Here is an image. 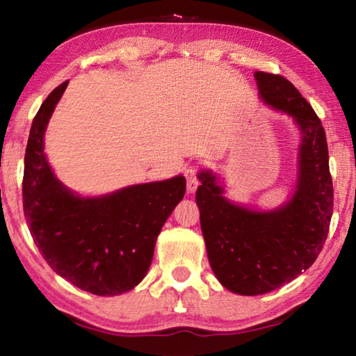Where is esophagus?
<instances>
[{
    "label": "esophagus",
    "mask_w": 356,
    "mask_h": 356,
    "mask_svg": "<svg viewBox=\"0 0 356 356\" xmlns=\"http://www.w3.org/2000/svg\"><path fill=\"white\" fill-rule=\"evenodd\" d=\"M185 177H186V190H188V193H195L197 186H200V179H197L196 168L190 166L188 170L185 171Z\"/></svg>",
    "instance_id": "esophagus-1"
}]
</instances>
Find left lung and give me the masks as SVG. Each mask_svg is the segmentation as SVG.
<instances>
[{"instance_id": "1", "label": "left lung", "mask_w": 356, "mask_h": 356, "mask_svg": "<svg viewBox=\"0 0 356 356\" xmlns=\"http://www.w3.org/2000/svg\"><path fill=\"white\" fill-rule=\"evenodd\" d=\"M265 104L292 116L301 130L298 179L284 206L257 212L222 196L210 171L197 174L196 191L210 267L227 291L261 295L308 270L322 251L333 215V180L323 125L284 76L256 72Z\"/></svg>"}]
</instances>
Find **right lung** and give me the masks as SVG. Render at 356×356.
<instances>
[{
  "instance_id": "add662e5",
  "label": "right lung",
  "mask_w": 356,
  "mask_h": 356,
  "mask_svg": "<svg viewBox=\"0 0 356 356\" xmlns=\"http://www.w3.org/2000/svg\"><path fill=\"white\" fill-rule=\"evenodd\" d=\"M59 84L34 116L25 154L23 212L35 246L64 280L94 295L129 292L146 276L156 237L185 195V177L80 197L59 182L44 154L48 120L67 88Z\"/></svg>"
}]
</instances>
